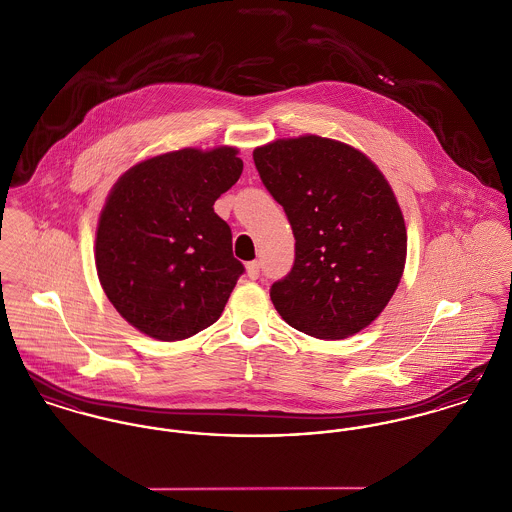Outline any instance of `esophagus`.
<instances>
[{
	"instance_id": "obj_1",
	"label": "esophagus",
	"mask_w": 512,
	"mask_h": 512,
	"mask_svg": "<svg viewBox=\"0 0 512 512\" xmlns=\"http://www.w3.org/2000/svg\"><path fill=\"white\" fill-rule=\"evenodd\" d=\"M245 269H247V276H249L251 280H257V278H259V269H261L259 261H249V263L245 265Z\"/></svg>"
}]
</instances>
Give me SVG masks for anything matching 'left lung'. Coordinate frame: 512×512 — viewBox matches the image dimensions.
I'll return each mask as SVG.
<instances>
[{
  "instance_id": "1",
  "label": "left lung",
  "mask_w": 512,
  "mask_h": 512,
  "mask_svg": "<svg viewBox=\"0 0 512 512\" xmlns=\"http://www.w3.org/2000/svg\"><path fill=\"white\" fill-rule=\"evenodd\" d=\"M263 185L296 239L294 267L271 286L276 312L317 339H345L392 300L407 230L378 165L353 146L306 134L253 150Z\"/></svg>"
}]
</instances>
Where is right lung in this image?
<instances>
[{"label":"right lung","instance_id":"1","mask_svg":"<svg viewBox=\"0 0 512 512\" xmlns=\"http://www.w3.org/2000/svg\"><path fill=\"white\" fill-rule=\"evenodd\" d=\"M234 146L138 161L113 185L95 234L99 282L132 327L183 341L210 327L243 273L214 202L236 185Z\"/></svg>","mask_w":512,"mask_h":512}]
</instances>
